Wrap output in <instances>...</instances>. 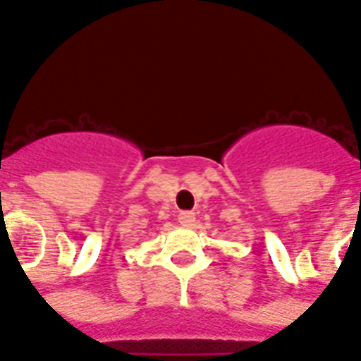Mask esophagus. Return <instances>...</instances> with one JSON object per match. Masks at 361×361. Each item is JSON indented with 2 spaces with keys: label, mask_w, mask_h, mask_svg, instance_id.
I'll return each instance as SVG.
<instances>
[{
  "label": "esophagus",
  "mask_w": 361,
  "mask_h": 361,
  "mask_svg": "<svg viewBox=\"0 0 361 361\" xmlns=\"http://www.w3.org/2000/svg\"><path fill=\"white\" fill-rule=\"evenodd\" d=\"M194 219H196V215H194L192 211H180V213H178V222H180V224H184V226L192 224V222H194Z\"/></svg>",
  "instance_id": "1"
}]
</instances>
